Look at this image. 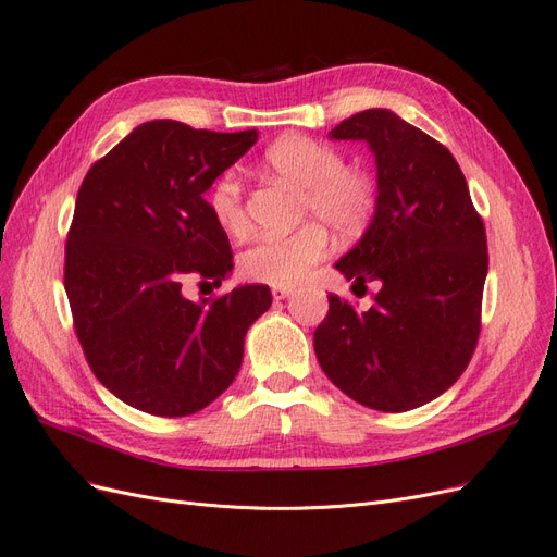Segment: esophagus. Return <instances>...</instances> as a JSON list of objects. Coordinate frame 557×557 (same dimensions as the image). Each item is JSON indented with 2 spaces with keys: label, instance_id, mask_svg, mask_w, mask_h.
<instances>
[{
  "label": "esophagus",
  "instance_id": "esophagus-1",
  "mask_svg": "<svg viewBox=\"0 0 557 557\" xmlns=\"http://www.w3.org/2000/svg\"><path fill=\"white\" fill-rule=\"evenodd\" d=\"M272 295H274V299L278 301V299L290 297V295H293V288H290V285H274V288H272Z\"/></svg>",
  "mask_w": 557,
  "mask_h": 557
}]
</instances>
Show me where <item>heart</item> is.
Here are the masks:
<instances>
[{"label":"heart","instance_id":"obj_1","mask_svg":"<svg viewBox=\"0 0 557 557\" xmlns=\"http://www.w3.org/2000/svg\"><path fill=\"white\" fill-rule=\"evenodd\" d=\"M264 164L301 190V218H313L290 234H272L252 242L239 256V272L269 285H295L327 256L332 225L342 234L360 232L376 209L374 178L346 166L339 148L309 137H285L264 150ZM209 209L232 237L248 230L244 188L234 172L211 185ZM321 223L318 224L317 221Z\"/></svg>","mask_w":557,"mask_h":557}]
</instances>
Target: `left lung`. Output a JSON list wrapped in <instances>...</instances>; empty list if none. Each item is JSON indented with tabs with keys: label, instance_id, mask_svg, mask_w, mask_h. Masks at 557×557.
<instances>
[{
	"label": "left lung",
	"instance_id": "left-lung-1",
	"mask_svg": "<svg viewBox=\"0 0 557 557\" xmlns=\"http://www.w3.org/2000/svg\"><path fill=\"white\" fill-rule=\"evenodd\" d=\"M367 141L376 158V213L336 262L352 290L376 285L358 311L327 295L313 332L327 379L362 407L399 413L432 401L462 376L481 332L487 242L450 150L387 109H367L330 132ZM358 295V293H356Z\"/></svg>",
	"mask_w": 557,
	"mask_h": 557
}]
</instances>
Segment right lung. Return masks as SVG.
Instances as JSON below:
<instances>
[{"mask_svg":"<svg viewBox=\"0 0 557 557\" xmlns=\"http://www.w3.org/2000/svg\"><path fill=\"white\" fill-rule=\"evenodd\" d=\"M258 132L150 121L83 178L64 246V290L92 374L129 407L178 418L239 374L244 336L272 305L269 285L193 301L185 278L221 285L225 230L205 193Z\"/></svg>","mask_w":557,"mask_h":557,"instance_id":"1","label":"right lung"}]
</instances>
